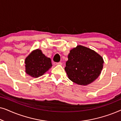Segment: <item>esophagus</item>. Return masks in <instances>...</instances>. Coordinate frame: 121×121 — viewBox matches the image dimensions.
I'll use <instances>...</instances> for the list:
<instances>
[{
  "mask_svg": "<svg viewBox=\"0 0 121 121\" xmlns=\"http://www.w3.org/2000/svg\"><path fill=\"white\" fill-rule=\"evenodd\" d=\"M54 65H62V63L61 62H54Z\"/></svg>",
  "mask_w": 121,
  "mask_h": 121,
  "instance_id": "34e87169",
  "label": "esophagus"
}]
</instances>
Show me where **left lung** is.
Returning a JSON list of instances; mask_svg holds the SVG:
<instances>
[{
	"mask_svg": "<svg viewBox=\"0 0 121 121\" xmlns=\"http://www.w3.org/2000/svg\"><path fill=\"white\" fill-rule=\"evenodd\" d=\"M65 70L69 79L81 85H86L96 79L103 68L101 56L89 48L78 46L70 50Z\"/></svg>",
	"mask_w": 121,
	"mask_h": 121,
	"instance_id": "1",
	"label": "left lung"
}]
</instances>
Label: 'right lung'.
<instances>
[{"label":"right lung","mask_w":121,"mask_h":121,"mask_svg":"<svg viewBox=\"0 0 121 121\" xmlns=\"http://www.w3.org/2000/svg\"><path fill=\"white\" fill-rule=\"evenodd\" d=\"M26 73L31 77L42 75L52 66L51 59L45 56L40 49L32 51L25 59Z\"/></svg>","instance_id":"1"}]
</instances>
